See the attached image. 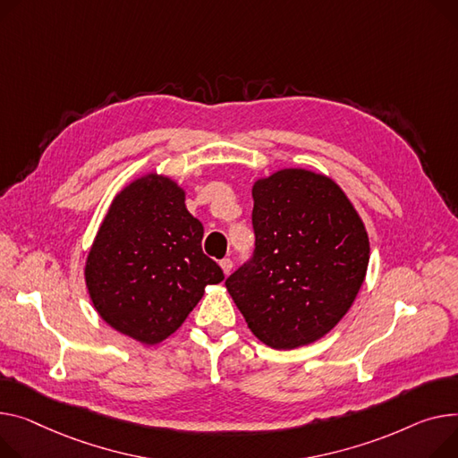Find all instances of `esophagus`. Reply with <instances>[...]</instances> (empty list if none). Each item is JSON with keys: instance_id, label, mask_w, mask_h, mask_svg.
<instances>
[{"instance_id": "obj_1", "label": "esophagus", "mask_w": 458, "mask_h": 458, "mask_svg": "<svg viewBox=\"0 0 458 458\" xmlns=\"http://www.w3.org/2000/svg\"><path fill=\"white\" fill-rule=\"evenodd\" d=\"M232 267H233V263H232V259H230V258H225V259L221 261V268H223V272L226 274V276H228V274L232 272Z\"/></svg>"}]
</instances>
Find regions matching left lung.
I'll list each match as a JSON object with an SVG mask.
<instances>
[{"label":"left lung","instance_id":"left-lung-1","mask_svg":"<svg viewBox=\"0 0 458 458\" xmlns=\"http://www.w3.org/2000/svg\"><path fill=\"white\" fill-rule=\"evenodd\" d=\"M252 197L254 252L226 289L267 346L311 344L352 308L370 258L367 230L344 191L306 169L258 180Z\"/></svg>","mask_w":458,"mask_h":458}]
</instances>
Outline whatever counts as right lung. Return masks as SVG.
Wrapping results in <instances>:
<instances>
[{"label": "right lung", "instance_id": "add662e5", "mask_svg": "<svg viewBox=\"0 0 458 458\" xmlns=\"http://www.w3.org/2000/svg\"><path fill=\"white\" fill-rule=\"evenodd\" d=\"M184 190L158 174L121 191L96 235L84 276L94 308L119 333L158 344L225 280L202 252L204 226L188 211Z\"/></svg>", "mask_w": 458, "mask_h": 458}]
</instances>
